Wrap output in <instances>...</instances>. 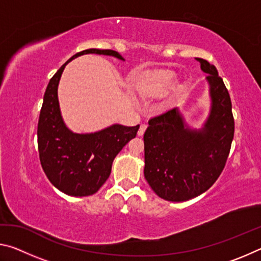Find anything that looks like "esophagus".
Listing matches in <instances>:
<instances>
[{
	"label": "esophagus",
	"mask_w": 261,
	"mask_h": 261,
	"mask_svg": "<svg viewBox=\"0 0 261 261\" xmlns=\"http://www.w3.org/2000/svg\"><path fill=\"white\" fill-rule=\"evenodd\" d=\"M146 127H147L146 124H141L140 127H139V130H138V136H143L144 132L146 131Z\"/></svg>",
	"instance_id": "esophagus-1"
}]
</instances>
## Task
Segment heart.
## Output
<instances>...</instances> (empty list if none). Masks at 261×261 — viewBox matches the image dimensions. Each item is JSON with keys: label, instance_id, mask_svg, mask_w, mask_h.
Wrapping results in <instances>:
<instances>
[{"label": "heart", "instance_id": "b5f03b06", "mask_svg": "<svg viewBox=\"0 0 261 261\" xmlns=\"http://www.w3.org/2000/svg\"><path fill=\"white\" fill-rule=\"evenodd\" d=\"M175 84V76L170 71H159L149 74L141 83L140 88L146 95L155 96L165 94Z\"/></svg>", "mask_w": 261, "mask_h": 261}]
</instances>
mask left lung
<instances>
[{"label":"left lung","instance_id":"1","mask_svg":"<svg viewBox=\"0 0 261 261\" xmlns=\"http://www.w3.org/2000/svg\"><path fill=\"white\" fill-rule=\"evenodd\" d=\"M207 73L212 100L200 130L185 123L177 107L152 117L144 135L147 183L168 201H185L207 191L226 166L235 132L231 100L213 64L197 59Z\"/></svg>","mask_w":261,"mask_h":261}]
</instances>
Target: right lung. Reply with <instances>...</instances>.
<instances>
[{"label":"right lung","instance_id":"1","mask_svg":"<svg viewBox=\"0 0 261 261\" xmlns=\"http://www.w3.org/2000/svg\"><path fill=\"white\" fill-rule=\"evenodd\" d=\"M84 54H100L124 60L112 49H86L65 62L51 77L43 95L38 122L39 158L48 179L68 196L95 193L109 177L115 156L135 138L139 125L114 124L94 134H73L64 124L57 98L62 72L70 61Z\"/></svg>","mask_w":261,"mask_h":261}]
</instances>
